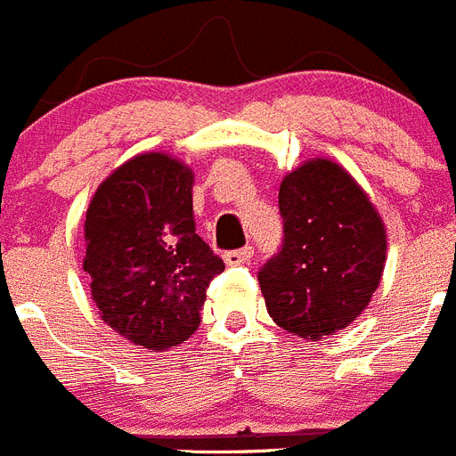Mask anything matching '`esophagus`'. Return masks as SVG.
Masks as SVG:
<instances>
[{
  "label": "esophagus",
  "instance_id": "esophagus-1",
  "mask_svg": "<svg viewBox=\"0 0 456 456\" xmlns=\"http://www.w3.org/2000/svg\"><path fill=\"white\" fill-rule=\"evenodd\" d=\"M255 255V248L252 245H245V248H239V250H229L224 252V264L227 266H239V264H248Z\"/></svg>",
  "mask_w": 456,
  "mask_h": 456
}]
</instances>
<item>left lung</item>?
<instances>
[{
	"instance_id": "1",
	"label": "left lung",
	"mask_w": 456,
	"mask_h": 456,
	"mask_svg": "<svg viewBox=\"0 0 456 456\" xmlns=\"http://www.w3.org/2000/svg\"><path fill=\"white\" fill-rule=\"evenodd\" d=\"M282 245L259 268L277 326L316 339L365 310L386 264V229L339 165L305 162L280 185Z\"/></svg>"
}]
</instances>
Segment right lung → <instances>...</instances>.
<instances>
[{"label": "right lung", "mask_w": 456, "mask_h": 456, "mask_svg": "<svg viewBox=\"0 0 456 456\" xmlns=\"http://www.w3.org/2000/svg\"><path fill=\"white\" fill-rule=\"evenodd\" d=\"M82 268L101 319L162 351L197 330L223 259L197 236L192 172L162 153L134 156L102 181L85 220Z\"/></svg>", "instance_id": "obj_1"}]
</instances>
